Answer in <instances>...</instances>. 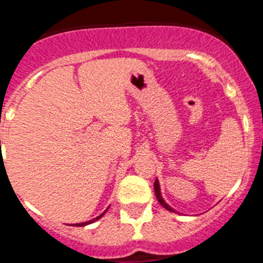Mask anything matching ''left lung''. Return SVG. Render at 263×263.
<instances>
[{
    "label": "left lung",
    "mask_w": 263,
    "mask_h": 263,
    "mask_svg": "<svg viewBox=\"0 0 263 263\" xmlns=\"http://www.w3.org/2000/svg\"><path fill=\"white\" fill-rule=\"evenodd\" d=\"M154 191H155V196H157L158 201L160 203V205L163 206V208H166L167 211H170V212H176L174 208H171V206L168 205V204L164 201L163 196H162V192H160V185H159V182H158V179H155V182H154Z\"/></svg>",
    "instance_id": "1"
}]
</instances>
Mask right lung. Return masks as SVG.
<instances>
[{
	"instance_id": "1",
	"label": "right lung",
	"mask_w": 263,
	"mask_h": 263,
	"mask_svg": "<svg viewBox=\"0 0 263 263\" xmlns=\"http://www.w3.org/2000/svg\"><path fill=\"white\" fill-rule=\"evenodd\" d=\"M106 211H108V208H106V210H105V211H104V212H103V213H101V215H100V216H97V217H96V218H93V220H89V221H85V222H80V224H78V225H79V227H84V225H88V224H92V222L97 221V220H99V218H101V217H103V216H104V215H105V212H106Z\"/></svg>"
}]
</instances>
